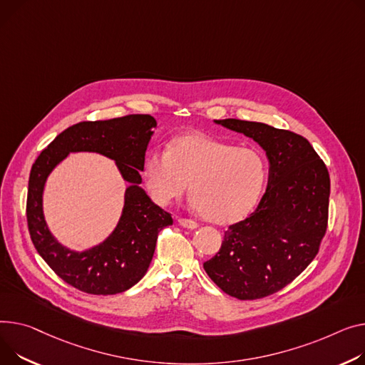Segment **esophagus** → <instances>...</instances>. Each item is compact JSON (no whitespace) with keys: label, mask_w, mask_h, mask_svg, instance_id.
Wrapping results in <instances>:
<instances>
[{"label":"esophagus","mask_w":365,"mask_h":365,"mask_svg":"<svg viewBox=\"0 0 365 365\" xmlns=\"http://www.w3.org/2000/svg\"><path fill=\"white\" fill-rule=\"evenodd\" d=\"M179 225L186 229H197L198 227V223L190 220V218H179Z\"/></svg>","instance_id":"34e87169"}]
</instances>
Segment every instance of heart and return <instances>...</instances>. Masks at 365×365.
I'll return each instance as SVG.
<instances>
[{
	"mask_svg": "<svg viewBox=\"0 0 365 365\" xmlns=\"http://www.w3.org/2000/svg\"><path fill=\"white\" fill-rule=\"evenodd\" d=\"M143 183L158 205L182 198L189 186L192 205L208 222L236 223L262 193L267 161L254 147H236L204 133H187L153 151L143 161Z\"/></svg>",
	"mask_w": 365,
	"mask_h": 365,
	"instance_id": "heart-1",
	"label": "heart"
}]
</instances>
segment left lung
I'll return each instance as SVG.
<instances>
[{
    "label": "left lung",
    "mask_w": 365,
    "mask_h": 365,
    "mask_svg": "<svg viewBox=\"0 0 365 365\" xmlns=\"http://www.w3.org/2000/svg\"><path fill=\"white\" fill-rule=\"evenodd\" d=\"M215 123L252 138L270 168L259 204L245 220L229 226L204 270L227 295L259 299L287 286L317 255L327 229L329 172L301 135L237 118Z\"/></svg>",
    "instance_id": "left-lung-1"
}]
</instances>
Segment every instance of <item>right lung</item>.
Here are the masks:
<instances>
[{
  "label": "right lung",
  "mask_w": 365,
  "mask_h": 365,
  "mask_svg": "<svg viewBox=\"0 0 365 365\" xmlns=\"http://www.w3.org/2000/svg\"><path fill=\"white\" fill-rule=\"evenodd\" d=\"M157 121L150 114H129L111 120L81 121L61 132L32 165L26 217L38 254L70 286L91 295H115L130 289L147 273L158 233L173 225L168 214L151 201L139 185L145 153ZM70 152H96L116 161L131 186L113 233L83 253L63 247L46 226L41 193L46 178Z\"/></svg>",
  "instance_id": "add662e5"
}]
</instances>
